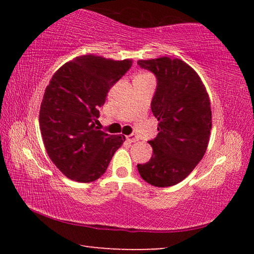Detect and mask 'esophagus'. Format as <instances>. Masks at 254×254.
I'll use <instances>...</instances> for the list:
<instances>
[{"label":"esophagus","mask_w":254,"mask_h":254,"mask_svg":"<svg viewBox=\"0 0 254 254\" xmlns=\"http://www.w3.org/2000/svg\"><path fill=\"white\" fill-rule=\"evenodd\" d=\"M126 139H127V142L133 143V142H136V141L139 140V137H137L135 134H130V135H127Z\"/></svg>","instance_id":"esophagus-1"}]
</instances>
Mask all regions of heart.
Listing matches in <instances>:
<instances>
[{
	"label": "heart",
	"instance_id": "b5f03b06",
	"mask_svg": "<svg viewBox=\"0 0 254 254\" xmlns=\"http://www.w3.org/2000/svg\"><path fill=\"white\" fill-rule=\"evenodd\" d=\"M142 76H149L148 74H142V75H139L137 77H142Z\"/></svg>",
	"mask_w": 254,
	"mask_h": 254
}]
</instances>
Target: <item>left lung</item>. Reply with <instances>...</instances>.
<instances>
[{
	"label": "left lung",
	"instance_id": "1",
	"mask_svg": "<svg viewBox=\"0 0 254 254\" xmlns=\"http://www.w3.org/2000/svg\"><path fill=\"white\" fill-rule=\"evenodd\" d=\"M137 65L157 77L151 111L158 135L149 162L137 165L143 180L156 187L178 184L204 157L212 130L210 101L198 74L178 58L140 59Z\"/></svg>",
	"mask_w": 254,
	"mask_h": 254
}]
</instances>
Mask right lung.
<instances>
[{"label": "right lung", "mask_w": 254, "mask_h": 254, "mask_svg": "<svg viewBox=\"0 0 254 254\" xmlns=\"http://www.w3.org/2000/svg\"><path fill=\"white\" fill-rule=\"evenodd\" d=\"M132 59L78 56L51 77L42 98L39 124L51 161L67 178L91 183L105 173L126 136L98 130V107L110 88L130 69Z\"/></svg>", "instance_id": "1"}]
</instances>
